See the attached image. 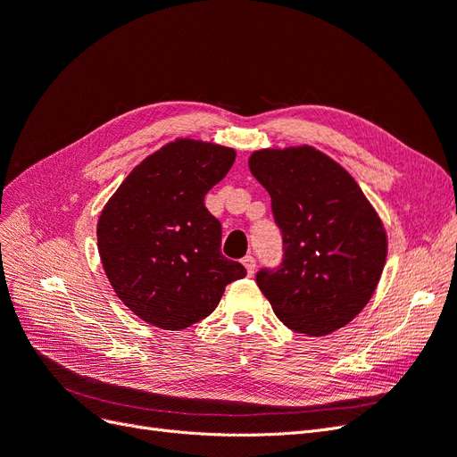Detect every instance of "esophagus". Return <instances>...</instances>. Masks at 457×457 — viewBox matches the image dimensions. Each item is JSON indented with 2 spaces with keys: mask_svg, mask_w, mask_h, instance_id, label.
Here are the masks:
<instances>
[{
  "mask_svg": "<svg viewBox=\"0 0 457 457\" xmlns=\"http://www.w3.org/2000/svg\"><path fill=\"white\" fill-rule=\"evenodd\" d=\"M242 262H244V267L247 270V276H253V272H255V259H253V255H245L242 259Z\"/></svg>",
  "mask_w": 457,
  "mask_h": 457,
  "instance_id": "esophagus-1",
  "label": "esophagus"
}]
</instances>
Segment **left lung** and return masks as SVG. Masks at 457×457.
Returning a JSON list of instances; mask_svg holds the SVG:
<instances>
[{
    "label": "left lung",
    "instance_id": "8db88e82",
    "mask_svg": "<svg viewBox=\"0 0 457 457\" xmlns=\"http://www.w3.org/2000/svg\"><path fill=\"white\" fill-rule=\"evenodd\" d=\"M250 170L270 195L284 242L282 265L255 276L274 314L316 337L347 326L385 267L379 215L349 171L312 146L255 150Z\"/></svg>",
    "mask_w": 457,
    "mask_h": 457
}]
</instances>
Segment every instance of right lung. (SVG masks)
Segmentation results:
<instances>
[{
	"label": "right lung",
	"instance_id": "1",
	"mask_svg": "<svg viewBox=\"0 0 457 457\" xmlns=\"http://www.w3.org/2000/svg\"><path fill=\"white\" fill-rule=\"evenodd\" d=\"M237 152L177 139L145 158L108 200L96 245L108 282L141 320L185 329L212 314L245 269L220 253V223L204 198Z\"/></svg>",
	"mask_w": 457,
	"mask_h": 457
}]
</instances>
